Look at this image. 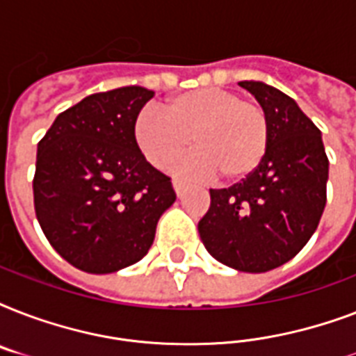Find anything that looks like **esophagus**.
I'll return each instance as SVG.
<instances>
[{"mask_svg": "<svg viewBox=\"0 0 356 356\" xmlns=\"http://www.w3.org/2000/svg\"><path fill=\"white\" fill-rule=\"evenodd\" d=\"M184 188H186V183H184L183 179H173V190H175V194L177 195H183Z\"/></svg>", "mask_w": 356, "mask_h": 356, "instance_id": "1", "label": "esophagus"}]
</instances>
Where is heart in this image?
<instances>
[{
  "instance_id": "1",
  "label": "heart",
  "mask_w": 356,
  "mask_h": 356,
  "mask_svg": "<svg viewBox=\"0 0 356 356\" xmlns=\"http://www.w3.org/2000/svg\"><path fill=\"white\" fill-rule=\"evenodd\" d=\"M134 136L153 166H170L192 140L195 151L179 164V172L240 181L264 159L270 123L259 103L222 88H197L166 99L162 113L144 108L134 123Z\"/></svg>"
}]
</instances>
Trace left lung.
<instances>
[{
  "label": "left lung",
  "instance_id": "left-lung-1",
  "mask_svg": "<svg viewBox=\"0 0 356 356\" xmlns=\"http://www.w3.org/2000/svg\"><path fill=\"white\" fill-rule=\"evenodd\" d=\"M238 85L268 114V149L242 183L211 190L197 231L218 262L264 273L292 260L314 234L325 209L329 161L320 129L292 97L262 81Z\"/></svg>",
  "mask_w": 356,
  "mask_h": 356
}]
</instances>
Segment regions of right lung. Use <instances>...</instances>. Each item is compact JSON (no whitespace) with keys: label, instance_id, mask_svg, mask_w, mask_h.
Instances as JSON below:
<instances>
[{"label":"right lung","instance_id":"add662e5","mask_svg":"<svg viewBox=\"0 0 356 356\" xmlns=\"http://www.w3.org/2000/svg\"><path fill=\"white\" fill-rule=\"evenodd\" d=\"M153 96L144 86L86 96L38 142L36 218L77 270L103 275L138 262L175 203L170 177L145 161L134 138L136 118Z\"/></svg>","mask_w":356,"mask_h":356}]
</instances>
